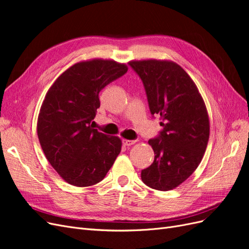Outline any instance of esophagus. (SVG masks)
Segmentation results:
<instances>
[{
	"label": "esophagus",
	"instance_id": "obj_1",
	"mask_svg": "<svg viewBox=\"0 0 249 249\" xmlns=\"http://www.w3.org/2000/svg\"><path fill=\"white\" fill-rule=\"evenodd\" d=\"M123 143L125 145V146H130L132 144H134V143H136V140H129V139H124L123 140Z\"/></svg>",
	"mask_w": 249,
	"mask_h": 249
}]
</instances>
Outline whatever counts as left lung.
Listing matches in <instances>:
<instances>
[{"label":"left lung","mask_w":249,"mask_h":249,"mask_svg":"<svg viewBox=\"0 0 249 249\" xmlns=\"http://www.w3.org/2000/svg\"><path fill=\"white\" fill-rule=\"evenodd\" d=\"M145 88L153 115L160 116L159 137L149 139L155 160L141 171L142 182L156 190L177 188L198 167L210 136L206 104L182 67L169 60L129 62Z\"/></svg>","instance_id":"left-lung-1"}]
</instances>
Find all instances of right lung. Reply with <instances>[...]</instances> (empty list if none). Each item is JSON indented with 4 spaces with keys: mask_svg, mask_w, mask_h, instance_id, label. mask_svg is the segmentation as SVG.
Segmentation results:
<instances>
[{
    "mask_svg": "<svg viewBox=\"0 0 249 249\" xmlns=\"http://www.w3.org/2000/svg\"><path fill=\"white\" fill-rule=\"evenodd\" d=\"M127 71L124 63L91 59L57 78L42 102L37 135L52 167L66 183L92 186L106 177L122 150V140L93 129L99 93Z\"/></svg>",
    "mask_w": 249,
    "mask_h": 249,
    "instance_id": "obj_1",
    "label": "right lung"
}]
</instances>
